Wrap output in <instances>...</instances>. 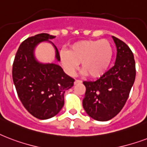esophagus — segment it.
Segmentation results:
<instances>
[{
	"mask_svg": "<svg viewBox=\"0 0 147 147\" xmlns=\"http://www.w3.org/2000/svg\"><path fill=\"white\" fill-rule=\"evenodd\" d=\"M80 83H81V81H80V80H75V81H74V84H80Z\"/></svg>",
	"mask_w": 147,
	"mask_h": 147,
	"instance_id": "obj_1",
	"label": "esophagus"
}]
</instances>
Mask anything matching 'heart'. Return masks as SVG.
<instances>
[{"mask_svg": "<svg viewBox=\"0 0 147 147\" xmlns=\"http://www.w3.org/2000/svg\"><path fill=\"white\" fill-rule=\"evenodd\" d=\"M113 48L107 40H88L74 43L69 51H60V60L65 72L72 76L81 63L84 74L91 78L103 76L109 69Z\"/></svg>", "mask_w": 147, "mask_h": 147, "instance_id": "obj_1", "label": "heart"}]
</instances>
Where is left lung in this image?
<instances>
[{"label": "left lung", "instance_id": "8db88e82", "mask_svg": "<svg viewBox=\"0 0 147 147\" xmlns=\"http://www.w3.org/2000/svg\"><path fill=\"white\" fill-rule=\"evenodd\" d=\"M117 47L114 66L95 81H84L83 107L94 120L107 121L117 116L127 102L136 77L134 53L124 42L112 36Z\"/></svg>", "mask_w": 147, "mask_h": 147}]
</instances>
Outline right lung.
Returning a JSON list of instances; mask_svg holds the SVG:
<instances>
[{
  "label": "right lung",
  "instance_id": "add662e5",
  "mask_svg": "<svg viewBox=\"0 0 147 147\" xmlns=\"http://www.w3.org/2000/svg\"><path fill=\"white\" fill-rule=\"evenodd\" d=\"M52 38L53 36L48 34H40L25 40L16 53L12 70L20 100L30 114L40 120L50 119L61 111L64 105V93L74 82L61 66L42 63L36 57V47L47 42L54 48L55 61H61L57 49L49 40Z\"/></svg>",
  "mask_w": 147,
  "mask_h": 147
}]
</instances>
